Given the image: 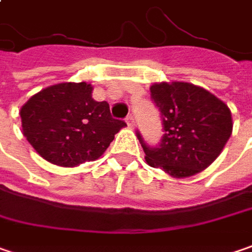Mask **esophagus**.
Returning <instances> with one entry per match:
<instances>
[{
    "label": "esophagus",
    "instance_id": "esophagus-1",
    "mask_svg": "<svg viewBox=\"0 0 252 252\" xmlns=\"http://www.w3.org/2000/svg\"><path fill=\"white\" fill-rule=\"evenodd\" d=\"M126 123H127V126H129L130 129H133V127H134V119H133L132 115H129V116L126 118Z\"/></svg>",
    "mask_w": 252,
    "mask_h": 252
}]
</instances>
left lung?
Wrapping results in <instances>:
<instances>
[{
    "mask_svg": "<svg viewBox=\"0 0 252 252\" xmlns=\"http://www.w3.org/2000/svg\"><path fill=\"white\" fill-rule=\"evenodd\" d=\"M150 92L166 133L156 149L137 134L146 163L174 179L207 169L233 133L230 107L207 89L189 82H156Z\"/></svg>",
    "mask_w": 252,
    "mask_h": 252,
    "instance_id": "1",
    "label": "left lung"
}]
</instances>
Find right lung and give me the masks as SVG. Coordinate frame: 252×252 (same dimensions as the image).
Segmentation results:
<instances>
[{"label":"right lung","instance_id":"right-lung-1","mask_svg":"<svg viewBox=\"0 0 252 252\" xmlns=\"http://www.w3.org/2000/svg\"><path fill=\"white\" fill-rule=\"evenodd\" d=\"M92 91L88 82L57 83L22 105V133L46 161L62 167L94 161L126 126L110 116L107 102L94 100Z\"/></svg>","mask_w":252,"mask_h":252}]
</instances>
